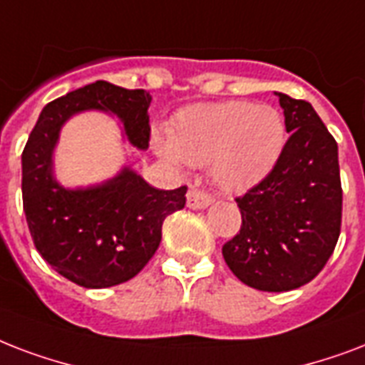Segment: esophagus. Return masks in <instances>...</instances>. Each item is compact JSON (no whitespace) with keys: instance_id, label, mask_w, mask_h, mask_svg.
Here are the masks:
<instances>
[{"instance_id":"34e87169","label":"esophagus","mask_w":365,"mask_h":365,"mask_svg":"<svg viewBox=\"0 0 365 365\" xmlns=\"http://www.w3.org/2000/svg\"><path fill=\"white\" fill-rule=\"evenodd\" d=\"M213 203V197L200 190H190L186 194V205L190 209H205Z\"/></svg>"}]
</instances>
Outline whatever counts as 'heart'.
Returning <instances> with one entry per match:
<instances>
[{"mask_svg":"<svg viewBox=\"0 0 365 365\" xmlns=\"http://www.w3.org/2000/svg\"><path fill=\"white\" fill-rule=\"evenodd\" d=\"M285 135L284 115L272 106L227 101L182 110L169 138L154 135L152 146L173 165H209L222 190L242 192L276 168Z\"/></svg>","mask_w":365,"mask_h":365,"instance_id":"obj_1","label":"heart"}]
</instances>
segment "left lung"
<instances>
[{
  "label": "left lung",
  "instance_id": "1",
  "mask_svg": "<svg viewBox=\"0 0 365 365\" xmlns=\"http://www.w3.org/2000/svg\"><path fill=\"white\" fill-rule=\"evenodd\" d=\"M291 133L276 168L238 197L242 228L222 245L234 276L259 291H291L326 267L341 232L335 138L312 104L276 93Z\"/></svg>",
  "mask_w": 365,
  "mask_h": 365
}]
</instances>
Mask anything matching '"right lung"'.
Wrapping results in <instances>:
<instances>
[{"instance_id":"obj_1","label":"right lung","mask_w":365,"mask_h":365,"mask_svg":"<svg viewBox=\"0 0 365 365\" xmlns=\"http://www.w3.org/2000/svg\"><path fill=\"white\" fill-rule=\"evenodd\" d=\"M150 93L95 81L41 110L22 152V203L39 255L70 282L103 289L137 276L162 242L165 217L186 203V186L154 188L129 165L110 179L64 186L56 179L55 150L62 127L83 112L115 115L121 135L148 148Z\"/></svg>"}]
</instances>
